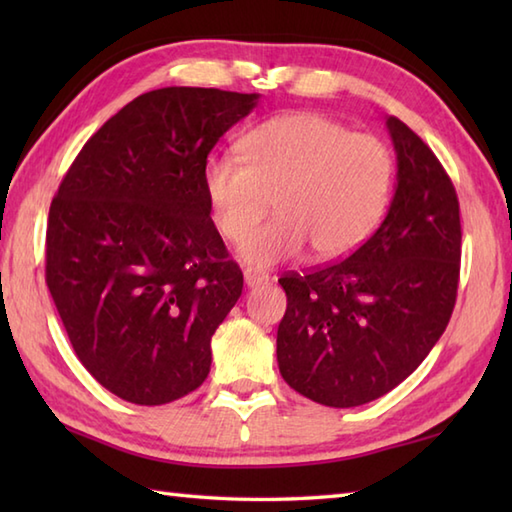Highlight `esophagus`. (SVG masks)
<instances>
[{
  "label": "esophagus",
  "mask_w": 512,
  "mask_h": 512,
  "mask_svg": "<svg viewBox=\"0 0 512 512\" xmlns=\"http://www.w3.org/2000/svg\"><path fill=\"white\" fill-rule=\"evenodd\" d=\"M244 281H246L248 288H257V286H262L264 281H268V275L257 273V270H253V268H246L244 270Z\"/></svg>",
  "instance_id": "1"
}]
</instances>
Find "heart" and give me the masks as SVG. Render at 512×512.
Returning <instances> with one entry per match:
<instances>
[{"instance_id":"obj_1","label":"heart","mask_w":512,"mask_h":512,"mask_svg":"<svg viewBox=\"0 0 512 512\" xmlns=\"http://www.w3.org/2000/svg\"><path fill=\"white\" fill-rule=\"evenodd\" d=\"M202 189L215 231L228 242L261 221L273 201L278 217L251 234L239 257L270 268L299 257L350 255L374 233L394 189V158L383 140L354 134L330 116L286 114L242 140V160L213 156Z\"/></svg>"}]
</instances>
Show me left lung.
Returning <instances> with one entry per match:
<instances>
[{
    "label": "left lung",
    "instance_id": "left-lung-1",
    "mask_svg": "<svg viewBox=\"0 0 512 512\" xmlns=\"http://www.w3.org/2000/svg\"><path fill=\"white\" fill-rule=\"evenodd\" d=\"M396 193L350 257L279 279L286 383L325 407H358L400 385L447 330L458 297L462 226L453 182L418 134L387 118Z\"/></svg>",
    "mask_w": 512,
    "mask_h": 512
}]
</instances>
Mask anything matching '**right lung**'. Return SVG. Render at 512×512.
Masks as SVG:
<instances>
[{"label":"right lung","instance_id":"right-lung-1","mask_svg":"<svg viewBox=\"0 0 512 512\" xmlns=\"http://www.w3.org/2000/svg\"><path fill=\"white\" fill-rule=\"evenodd\" d=\"M259 94L162 88L127 103L54 195L46 284L83 367L134 405H167L211 369L244 275L211 222L206 156Z\"/></svg>","mask_w":512,"mask_h":512}]
</instances>
